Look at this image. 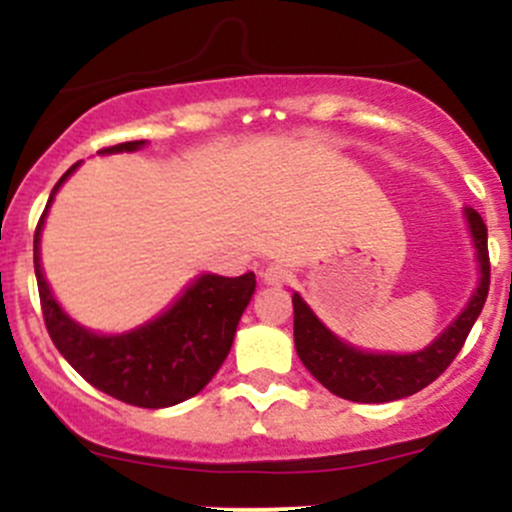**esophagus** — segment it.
<instances>
[{
	"label": "esophagus",
	"mask_w": 512,
	"mask_h": 512,
	"mask_svg": "<svg viewBox=\"0 0 512 512\" xmlns=\"http://www.w3.org/2000/svg\"><path fill=\"white\" fill-rule=\"evenodd\" d=\"M260 277L267 287H282L289 282V270L285 265H270L262 270Z\"/></svg>",
	"instance_id": "obj_1"
}]
</instances>
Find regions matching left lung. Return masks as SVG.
<instances>
[{
    "mask_svg": "<svg viewBox=\"0 0 512 512\" xmlns=\"http://www.w3.org/2000/svg\"><path fill=\"white\" fill-rule=\"evenodd\" d=\"M468 232H471L473 250L478 262V282L466 307L458 317L433 339L428 347L418 352H369L354 347L347 339L337 337L322 319L314 314L302 299L292 294L294 307V349L309 374L332 391L334 396L356 404H386V401L406 399L416 391L426 389L448 369L456 354L461 352L468 332L480 317L490 285L488 265V227L473 208H463Z\"/></svg>",
    "mask_w": 512,
    "mask_h": 512,
    "instance_id": "obj_1",
    "label": "left lung"
}]
</instances>
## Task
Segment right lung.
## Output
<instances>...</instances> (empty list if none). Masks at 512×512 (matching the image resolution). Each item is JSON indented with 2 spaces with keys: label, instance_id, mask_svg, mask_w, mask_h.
Here are the masks:
<instances>
[{
  "label": "right lung",
  "instance_id": "1",
  "mask_svg": "<svg viewBox=\"0 0 512 512\" xmlns=\"http://www.w3.org/2000/svg\"><path fill=\"white\" fill-rule=\"evenodd\" d=\"M128 141L103 148L98 156H116L146 148ZM71 165L54 185L34 232V272L46 329L61 356L103 394L141 409H168L200 394L218 374L235 339L242 312L255 294V275L195 277L163 312L121 334H103L76 322L59 304L41 267V232L61 185L74 175Z\"/></svg>",
  "mask_w": 512,
  "mask_h": 512
}]
</instances>
